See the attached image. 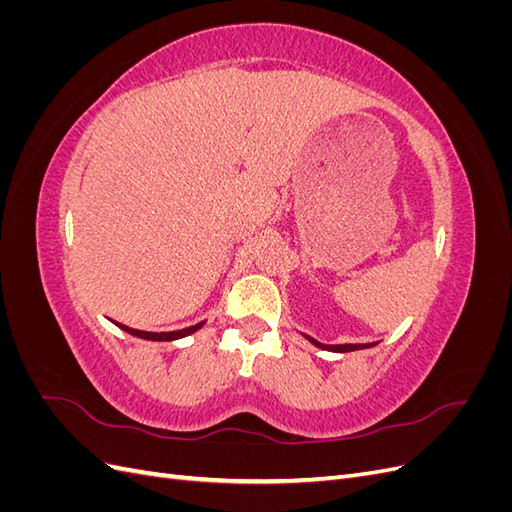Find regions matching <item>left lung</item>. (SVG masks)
Masks as SVG:
<instances>
[{"instance_id":"obj_1","label":"left lung","mask_w":512,"mask_h":512,"mask_svg":"<svg viewBox=\"0 0 512 512\" xmlns=\"http://www.w3.org/2000/svg\"><path fill=\"white\" fill-rule=\"evenodd\" d=\"M305 339H309V342H312L316 348L329 350V352H352V350H363V348H371V346L378 344V342H371V344H335V346H327V344L316 342V339L309 337V335H305Z\"/></svg>"}]
</instances>
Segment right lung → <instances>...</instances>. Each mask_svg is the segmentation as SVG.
Segmentation results:
<instances>
[{
  "label": "right lung",
  "instance_id": "1",
  "mask_svg": "<svg viewBox=\"0 0 512 512\" xmlns=\"http://www.w3.org/2000/svg\"><path fill=\"white\" fill-rule=\"evenodd\" d=\"M205 322H198L194 324V327H188V329H181V331H168V333H149V331H138V329H130L126 327V324L117 322V327L123 329L126 333L134 335V337H141V339H151V342H173V339H181V337H188L192 333H196L200 327H203Z\"/></svg>",
  "mask_w": 512,
  "mask_h": 512
}]
</instances>
